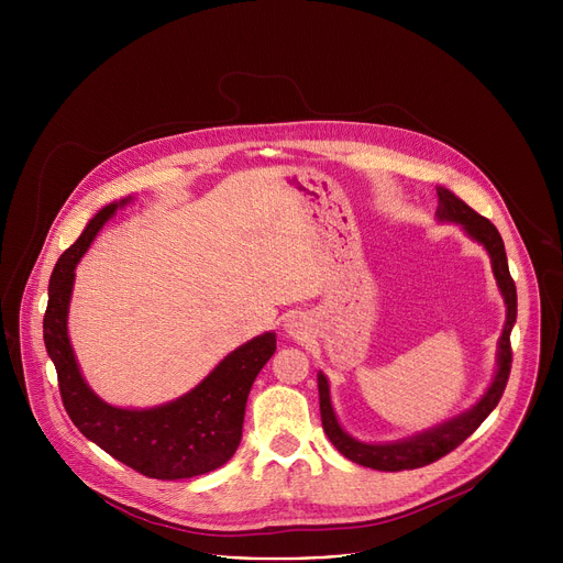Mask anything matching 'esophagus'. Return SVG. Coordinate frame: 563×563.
I'll return each mask as SVG.
<instances>
[{
	"label": "esophagus",
	"mask_w": 563,
	"mask_h": 563,
	"mask_svg": "<svg viewBox=\"0 0 563 563\" xmlns=\"http://www.w3.org/2000/svg\"><path fill=\"white\" fill-rule=\"evenodd\" d=\"M285 330L289 336H300L302 334V320L298 316H289L287 323H285Z\"/></svg>",
	"instance_id": "obj_1"
}]
</instances>
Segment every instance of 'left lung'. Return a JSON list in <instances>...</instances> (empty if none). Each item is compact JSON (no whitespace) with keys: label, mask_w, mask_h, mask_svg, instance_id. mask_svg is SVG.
I'll return each mask as SVG.
<instances>
[{"label":"left lung","mask_w":563,"mask_h":563,"mask_svg":"<svg viewBox=\"0 0 563 563\" xmlns=\"http://www.w3.org/2000/svg\"><path fill=\"white\" fill-rule=\"evenodd\" d=\"M437 194H439L437 220L461 224V229L474 240V243L484 245V250L490 256L493 274H495L497 287H499V291L504 296V302H506V325H504L499 347H497V372H495V378H493L490 387L484 391V396H481L470 410H465V412H461V415H456V417H452V419H448V421H443V423H439L430 430H423L415 437L387 441V443H365V441L354 439L352 434H347L341 428V423L336 419V412L332 408L328 376L323 372H318L320 419H323V430L330 437L332 445L345 459H350L358 465L372 467V470H380V472H398V470L423 467V465H430V463L439 461L441 456H445L454 448H459L497 408L499 398L506 389L508 376H510V365H512L510 332H512L515 320H517V287H515V280H512L510 269H508L504 240H501L497 227L488 218L478 216L474 209H470L450 189L437 187Z\"/></svg>","instance_id":"8db88e82"}]
</instances>
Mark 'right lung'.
<instances>
[{"instance_id": "right-lung-1", "label": "right lung", "mask_w": 563, "mask_h": 563, "mask_svg": "<svg viewBox=\"0 0 563 563\" xmlns=\"http://www.w3.org/2000/svg\"><path fill=\"white\" fill-rule=\"evenodd\" d=\"M131 196L102 207L75 243L59 256L44 313V345L57 369L62 404L89 441L135 472L176 481L224 465L243 439L250 389L276 352V334L265 332L229 352L194 389L169 404L129 410L102 400L85 380L68 339V305L75 267L118 209Z\"/></svg>"}]
</instances>
